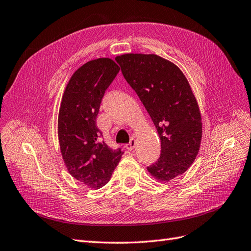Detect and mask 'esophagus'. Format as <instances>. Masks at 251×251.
Returning a JSON list of instances; mask_svg holds the SVG:
<instances>
[{
	"label": "esophagus",
	"instance_id": "obj_1",
	"mask_svg": "<svg viewBox=\"0 0 251 251\" xmlns=\"http://www.w3.org/2000/svg\"><path fill=\"white\" fill-rule=\"evenodd\" d=\"M135 146H136V141H135L134 138H132V139L130 140V142H128V144L126 145V149H127V150L132 151L133 149L135 148Z\"/></svg>",
	"mask_w": 251,
	"mask_h": 251
}]
</instances>
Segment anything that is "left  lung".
<instances>
[{"mask_svg": "<svg viewBox=\"0 0 251 251\" xmlns=\"http://www.w3.org/2000/svg\"><path fill=\"white\" fill-rule=\"evenodd\" d=\"M115 59L159 135L160 156L148 167L149 173L165 182L185 173L199 154L202 125L198 101L184 73L154 53H125Z\"/></svg>", "mask_w": 251, "mask_h": 251, "instance_id": "left-lung-1", "label": "left lung"}]
</instances>
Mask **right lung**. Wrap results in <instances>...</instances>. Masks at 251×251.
I'll return each mask as SVG.
<instances>
[{
  "label": "right lung",
  "instance_id": "1",
  "mask_svg": "<svg viewBox=\"0 0 251 251\" xmlns=\"http://www.w3.org/2000/svg\"><path fill=\"white\" fill-rule=\"evenodd\" d=\"M119 66L110 58L91 60L73 74L58 116V138L67 171L91 189L109 182L124 152L102 140L96 118L107 87Z\"/></svg>",
  "mask_w": 251,
  "mask_h": 251
}]
</instances>
